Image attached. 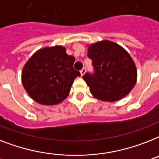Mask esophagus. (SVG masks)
Segmentation results:
<instances>
[{"mask_svg": "<svg viewBox=\"0 0 159 159\" xmlns=\"http://www.w3.org/2000/svg\"><path fill=\"white\" fill-rule=\"evenodd\" d=\"M80 73H81V75L83 76L84 74H85V73H86V68H82V70L80 71Z\"/></svg>", "mask_w": 159, "mask_h": 159, "instance_id": "esophagus-1", "label": "esophagus"}]
</instances>
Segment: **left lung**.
Returning a JSON list of instances; mask_svg holds the SVG:
<instances>
[{
	"label": "left lung",
	"instance_id": "obj_1",
	"mask_svg": "<svg viewBox=\"0 0 159 159\" xmlns=\"http://www.w3.org/2000/svg\"><path fill=\"white\" fill-rule=\"evenodd\" d=\"M87 47L95 73H86L82 78L91 95L103 101L122 100L131 92L137 80V69L131 55L122 46L108 40Z\"/></svg>",
	"mask_w": 159,
	"mask_h": 159
}]
</instances>
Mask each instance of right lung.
Segmentation results:
<instances>
[{
	"instance_id": "right-lung-1",
	"label": "right lung",
	"mask_w": 159,
	"mask_h": 159,
	"mask_svg": "<svg viewBox=\"0 0 159 159\" xmlns=\"http://www.w3.org/2000/svg\"><path fill=\"white\" fill-rule=\"evenodd\" d=\"M75 59L62 46L37 50L22 71V83L33 100L43 105H55L64 100L73 81L81 76L73 68Z\"/></svg>"
}]
</instances>
